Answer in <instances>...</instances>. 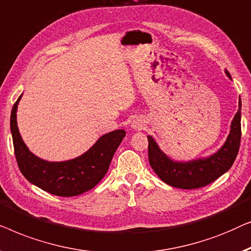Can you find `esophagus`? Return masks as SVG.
Segmentation results:
<instances>
[{
	"mask_svg": "<svg viewBox=\"0 0 251 251\" xmlns=\"http://www.w3.org/2000/svg\"><path fill=\"white\" fill-rule=\"evenodd\" d=\"M130 127H132L133 129H137V130H140V129H142L143 127H144V123L141 121V119H135V121H133V123H132V125H130Z\"/></svg>",
	"mask_w": 251,
	"mask_h": 251,
	"instance_id": "esophagus-1",
	"label": "esophagus"
}]
</instances>
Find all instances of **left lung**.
<instances>
[{"instance_id": "8db88e82", "label": "left lung", "mask_w": 251, "mask_h": 251, "mask_svg": "<svg viewBox=\"0 0 251 251\" xmlns=\"http://www.w3.org/2000/svg\"><path fill=\"white\" fill-rule=\"evenodd\" d=\"M225 74L231 78L227 70ZM148 141L150 166L166 184L185 190L210 184L231 168L238 156L241 141V99H239V110L231 123L226 141L217 152L209 157L191 161H174L162 152L152 136L148 135Z\"/></svg>"}]
</instances>
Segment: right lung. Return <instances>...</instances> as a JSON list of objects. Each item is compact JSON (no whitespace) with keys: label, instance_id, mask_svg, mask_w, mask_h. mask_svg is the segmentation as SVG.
I'll list each match as a JSON object with an SVG mask.
<instances>
[{"label":"right lung","instance_id":"add662e5","mask_svg":"<svg viewBox=\"0 0 251 251\" xmlns=\"http://www.w3.org/2000/svg\"><path fill=\"white\" fill-rule=\"evenodd\" d=\"M23 94L13 104L10 118L13 148L20 172L31 184L51 195L74 197L93 189L108 172L112 157L126 133L112 130L99 139L82 156L66 161H47L31 153L17 126V109Z\"/></svg>","mask_w":251,"mask_h":251}]
</instances>
